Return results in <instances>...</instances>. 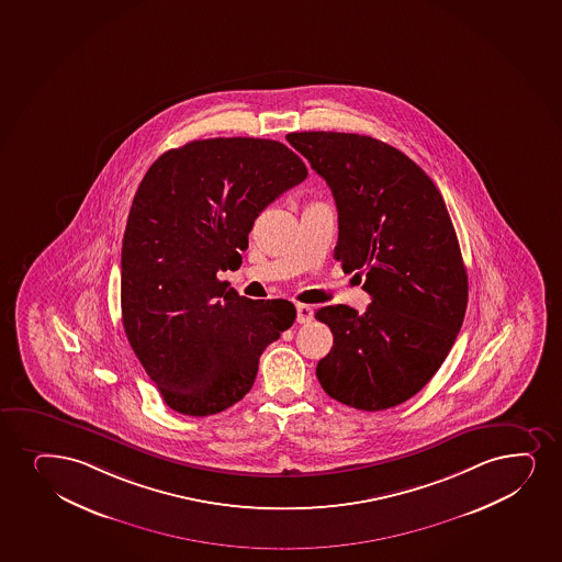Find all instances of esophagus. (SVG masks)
<instances>
[{
  "instance_id": "obj_1",
  "label": "esophagus",
  "mask_w": 562,
  "mask_h": 562,
  "mask_svg": "<svg viewBox=\"0 0 562 562\" xmlns=\"http://www.w3.org/2000/svg\"><path fill=\"white\" fill-rule=\"evenodd\" d=\"M312 319H314V311H312V306H308V304H297L299 324H311Z\"/></svg>"
}]
</instances>
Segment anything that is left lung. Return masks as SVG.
Masks as SVG:
<instances>
[{
    "label": "left lung",
    "instance_id": "8db88e82",
    "mask_svg": "<svg viewBox=\"0 0 562 562\" xmlns=\"http://www.w3.org/2000/svg\"><path fill=\"white\" fill-rule=\"evenodd\" d=\"M290 145L329 184L338 211L335 259L364 274V314L324 306L333 348L317 363L325 393L378 412L427 385L461 330L469 278L448 209L408 156L357 133L301 132Z\"/></svg>",
    "mask_w": 562,
    "mask_h": 562
}]
</instances>
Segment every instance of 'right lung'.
Listing matches in <instances>:
<instances>
[{
	"mask_svg": "<svg viewBox=\"0 0 562 562\" xmlns=\"http://www.w3.org/2000/svg\"><path fill=\"white\" fill-rule=\"evenodd\" d=\"M306 175L288 146L254 137L192 140L146 171L122 240V322L175 412L238 403L265 348L295 322L290 301L240 297L216 274L243 263L256 218Z\"/></svg>",
	"mask_w": 562,
	"mask_h": 562,
	"instance_id": "1",
	"label": "right lung"
}]
</instances>
